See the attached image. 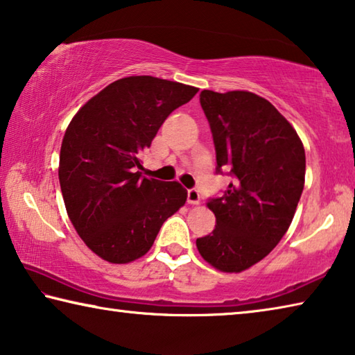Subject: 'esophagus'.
I'll return each instance as SVG.
<instances>
[{"label": "esophagus", "instance_id": "1", "mask_svg": "<svg viewBox=\"0 0 355 355\" xmlns=\"http://www.w3.org/2000/svg\"><path fill=\"white\" fill-rule=\"evenodd\" d=\"M187 201H189V205H193V206L200 205V201H201L200 191L196 190V189H190V190L187 191Z\"/></svg>", "mask_w": 355, "mask_h": 355}]
</instances>
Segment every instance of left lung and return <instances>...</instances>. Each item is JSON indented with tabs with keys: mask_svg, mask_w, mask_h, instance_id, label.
Wrapping results in <instances>:
<instances>
[{
	"mask_svg": "<svg viewBox=\"0 0 355 355\" xmlns=\"http://www.w3.org/2000/svg\"><path fill=\"white\" fill-rule=\"evenodd\" d=\"M211 125L217 171L234 178L209 200L216 230L196 239L209 264L242 272L259 263L286 234L305 184V149L297 132L264 97L248 91L200 94Z\"/></svg>",
	"mask_w": 355,
	"mask_h": 355,
	"instance_id": "1",
	"label": "left lung"
}]
</instances>
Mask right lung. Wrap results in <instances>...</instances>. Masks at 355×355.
<instances>
[{
    "label": "right lung",
    "instance_id": "add662e5",
    "mask_svg": "<svg viewBox=\"0 0 355 355\" xmlns=\"http://www.w3.org/2000/svg\"><path fill=\"white\" fill-rule=\"evenodd\" d=\"M196 92L150 75L116 80L78 110L64 133L58 174L67 216L108 263L146 254L165 220L187 201L178 181L144 178L138 170L160 125Z\"/></svg>",
    "mask_w": 355,
    "mask_h": 355
}]
</instances>
